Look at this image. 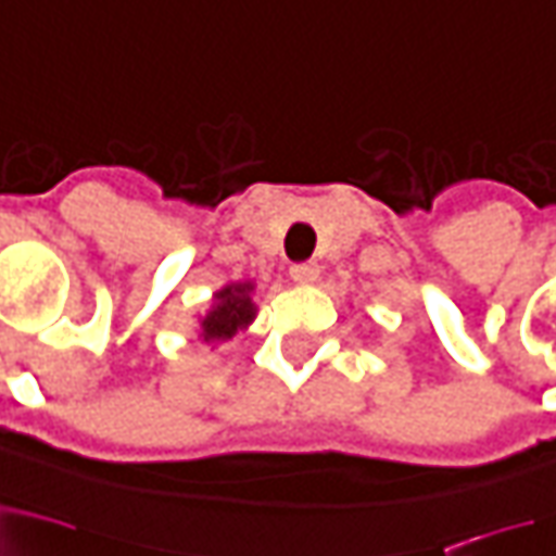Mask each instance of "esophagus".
<instances>
[{
	"label": "esophagus",
	"instance_id": "esophagus-1",
	"mask_svg": "<svg viewBox=\"0 0 556 556\" xmlns=\"http://www.w3.org/2000/svg\"><path fill=\"white\" fill-rule=\"evenodd\" d=\"M290 278H293L296 285H312V281L318 278V266H315V263H300V266L290 268Z\"/></svg>",
	"mask_w": 556,
	"mask_h": 556
}]
</instances>
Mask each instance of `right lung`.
I'll use <instances>...</instances> for the list:
<instances>
[{
  "label": "right lung",
  "mask_w": 556,
  "mask_h": 556,
  "mask_svg": "<svg viewBox=\"0 0 556 556\" xmlns=\"http://www.w3.org/2000/svg\"><path fill=\"white\" fill-rule=\"evenodd\" d=\"M256 318V303H253V285L238 281L225 285L223 290L213 293V306L201 318V340L203 343H219L231 340L238 331Z\"/></svg>",
  "instance_id": "1"
}]
</instances>
